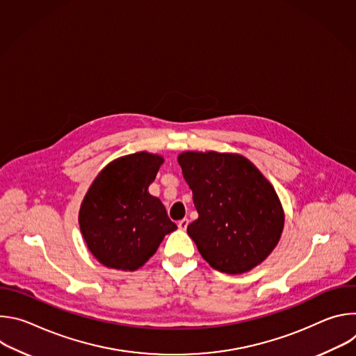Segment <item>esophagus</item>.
I'll return each mask as SVG.
<instances>
[{
	"mask_svg": "<svg viewBox=\"0 0 356 356\" xmlns=\"http://www.w3.org/2000/svg\"><path fill=\"white\" fill-rule=\"evenodd\" d=\"M187 225H188V220L187 218H183L177 222V227L181 229V231H186L187 229Z\"/></svg>",
	"mask_w": 356,
	"mask_h": 356,
	"instance_id": "1",
	"label": "esophagus"
}]
</instances>
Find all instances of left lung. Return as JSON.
<instances>
[{
	"label": "left lung",
	"instance_id": "8db88e82",
	"mask_svg": "<svg viewBox=\"0 0 356 356\" xmlns=\"http://www.w3.org/2000/svg\"><path fill=\"white\" fill-rule=\"evenodd\" d=\"M179 163L198 213L187 234L201 257L228 275L245 273L262 264L284 225L272 184L241 155L184 152Z\"/></svg>",
	"mask_w": 356,
	"mask_h": 356
}]
</instances>
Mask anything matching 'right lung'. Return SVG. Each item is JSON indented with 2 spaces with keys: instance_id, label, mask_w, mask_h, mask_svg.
<instances>
[{
  "instance_id": "obj_1",
  "label": "right lung",
  "mask_w": 356,
  "mask_h": 356,
  "mask_svg": "<svg viewBox=\"0 0 356 356\" xmlns=\"http://www.w3.org/2000/svg\"><path fill=\"white\" fill-rule=\"evenodd\" d=\"M163 159L138 152L107 165L92 181L80 207L81 235L98 262L136 270L177 225L158 197L150 195Z\"/></svg>"
}]
</instances>
